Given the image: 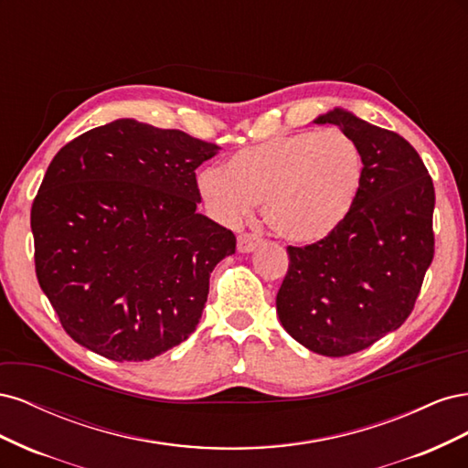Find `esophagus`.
I'll return each mask as SVG.
<instances>
[{"label": "esophagus", "instance_id": "34e87169", "mask_svg": "<svg viewBox=\"0 0 468 468\" xmlns=\"http://www.w3.org/2000/svg\"><path fill=\"white\" fill-rule=\"evenodd\" d=\"M261 242V238L258 234H251V232H244L238 236V251L242 253H248V251H253Z\"/></svg>", "mask_w": 468, "mask_h": 468}]
</instances>
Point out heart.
Here are the masks:
<instances>
[{
    "label": "heart",
    "mask_w": 468,
    "mask_h": 468,
    "mask_svg": "<svg viewBox=\"0 0 468 468\" xmlns=\"http://www.w3.org/2000/svg\"><path fill=\"white\" fill-rule=\"evenodd\" d=\"M363 150L342 131L281 134L210 165L197 186L220 222L236 224L263 201V218L291 242H316L346 220L361 193Z\"/></svg>",
    "instance_id": "obj_1"
}]
</instances>
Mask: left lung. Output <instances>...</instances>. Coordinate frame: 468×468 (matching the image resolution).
<instances>
[{
    "instance_id": "obj_1",
    "label": "left lung",
    "mask_w": 468,
    "mask_h": 468,
    "mask_svg": "<svg viewBox=\"0 0 468 468\" xmlns=\"http://www.w3.org/2000/svg\"><path fill=\"white\" fill-rule=\"evenodd\" d=\"M314 122L335 124L357 140L365 177L334 232L287 248L277 314L310 351L344 357L400 328L414 310L435 251V189L420 154L400 134L344 109Z\"/></svg>"
}]
</instances>
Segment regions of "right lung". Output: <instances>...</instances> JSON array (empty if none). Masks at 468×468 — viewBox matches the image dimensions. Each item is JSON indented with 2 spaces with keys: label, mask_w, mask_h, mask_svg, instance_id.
<instances>
[{
  "label": "right lung",
  "mask_w": 468,
  "mask_h": 468,
  "mask_svg": "<svg viewBox=\"0 0 468 468\" xmlns=\"http://www.w3.org/2000/svg\"><path fill=\"white\" fill-rule=\"evenodd\" d=\"M220 146L134 119L97 126L50 162L33 201L38 285L66 334L148 361L195 332L236 236L197 212L195 169Z\"/></svg>",
  "instance_id": "obj_1"
}]
</instances>
